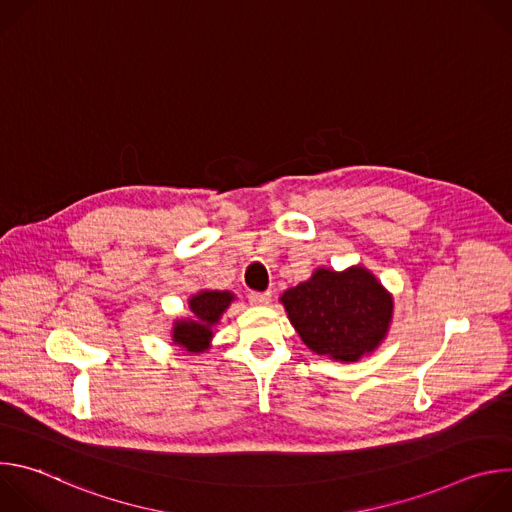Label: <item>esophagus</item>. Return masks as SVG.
I'll use <instances>...</instances> for the list:
<instances>
[{
    "label": "esophagus",
    "instance_id": "34e87169",
    "mask_svg": "<svg viewBox=\"0 0 512 512\" xmlns=\"http://www.w3.org/2000/svg\"><path fill=\"white\" fill-rule=\"evenodd\" d=\"M247 298L251 306H267L271 302V291H249Z\"/></svg>",
    "mask_w": 512,
    "mask_h": 512
}]
</instances>
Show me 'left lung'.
<instances>
[{"label":"left lung","mask_w":512,"mask_h":512,"mask_svg":"<svg viewBox=\"0 0 512 512\" xmlns=\"http://www.w3.org/2000/svg\"><path fill=\"white\" fill-rule=\"evenodd\" d=\"M281 302L308 348L344 362L375 350L393 314L391 296L362 267L344 273L318 269L312 279L287 289Z\"/></svg>","instance_id":"1"}]
</instances>
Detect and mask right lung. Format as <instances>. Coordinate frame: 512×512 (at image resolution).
<instances>
[{
  "mask_svg": "<svg viewBox=\"0 0 512 512\" xmlns=\"http://www.w3.org/2000/svg\"><path fill=\"white\" fill-rule=\"evenodd\" d=\"M233 296L229 291H202L190 300V310L196 320L176 322L174 342L184 346L190 352H198L206 348L208 338L212 336L210 328L218 322L221 314L229 308Z\"/></svg>",
  "mask_w": 512,
  "mask_h": 512,
  "instance_id": "add662e5",
  "label": "right lung"
}]
</instances>
